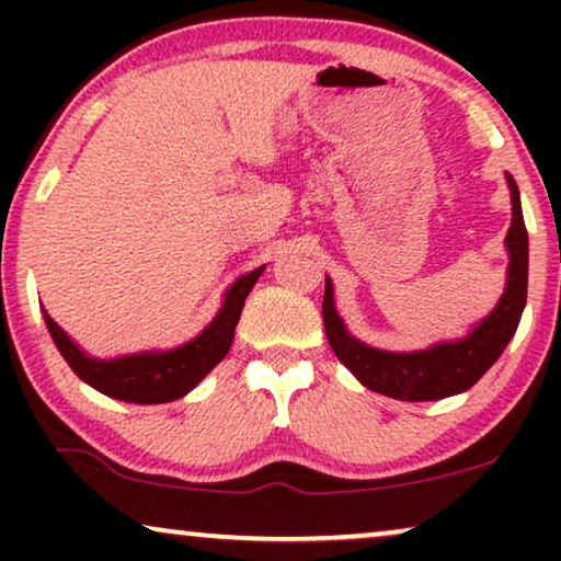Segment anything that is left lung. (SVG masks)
Here are the masks:
<instances>
[{
  "instance_id": "left-lung-1",
  "label": "left lung",
  "mask_w": 561,
  "mask_h": 561,
  "mask_svg": "<svg viewBox=\"0 0 561 561\" xmlns=\"http://www.w3.org/2000/svg\"><path fill=\"white\" fill-rule=\"evenodd\" d=\"M508 186L513 204L511 229L505 237L511 252L508 286H505L495 311L467 340L436 344L432 350L411 352V355L367 347L344 332L340 313L334 311L332 283L327 278L324 304H321L327 340L332 344L334 355L357 375L365 388L398 398V401H436V398H447L472 388L490 370V365L503 355L505 344L518 329L528 290V234L513 175H508Z\"/></svg>"
}]
</instances>
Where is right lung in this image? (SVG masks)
I'll list each match as a JSON object with an SVG mask.
<instances>
[{"label": "right lung", "instance_id": "1", "mask_svg": "<svg viewBox=\"0 0 561 561\" xmlns=\"http://www.w3.org/2000/svg\"><path fill=\"white\" fill-rule=\"evenodd\" d=\"M263 271L265 265L242 275L229 288L221 311L196 340H191L179 350L160 352V355L145 352V355H129L119 359L89 357L68 340V334L48 313L43 311V317L50 329L53 342H56L60 355L66 357V363L71 365V370L83 382H89L91 388H96L99 393L129 403H168L186 396L227 355L229 344L234 340V327L240 321L244 298H248Z\"/></svg>", "mask_w": 561, "mask_h": 561}]
</instances>
